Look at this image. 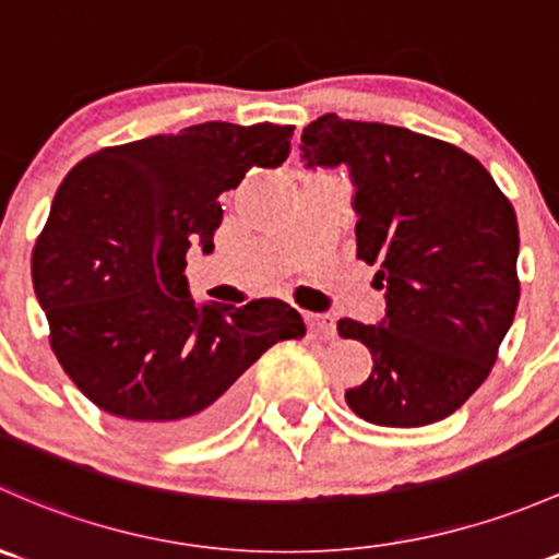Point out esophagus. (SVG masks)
Here are the masks:
<instances>
[{
  "mask_svg": "<svg viewBox=\"0 0 559 559\" xmlns=\"http://www.w3.org/2000/svg\"><path fill=\"white\" fill-rule=\"evenodd\" d=\"M305 324H308L310 332L324 334V337H334V321L329 316L321 313H305Z\"/></svg>",
  "mask_w": 559,
  "mask_h": 559,
  "instance_id": "1",
  "label": "esophagus"
}]
</instances>
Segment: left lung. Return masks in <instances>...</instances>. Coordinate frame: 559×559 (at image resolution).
<instances>
[{"mask_svg": "<svg viewBox=\"0 0 559 559\" xmlns=\"http://www.w3.org/2000/svg\"><path fill=\"white\" fill-rule=\"evenodd\" d=\"M305 166H348L356 257L378 264L380 324L340 319L372 354L345 391L358 418L418 428L455 413L485 383L520 299V230L490 171L409 128L324 115L302 131Z\"/></svg>", "mask_w": 559, "mask_h": 559, "instance_id": "1", "label": "left lung"}]
</instances>
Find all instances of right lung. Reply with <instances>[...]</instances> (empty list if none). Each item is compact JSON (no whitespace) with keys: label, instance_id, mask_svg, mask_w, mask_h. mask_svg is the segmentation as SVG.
Instances as JSON below:
<instances>
[{"label":"right lung","instance_id":"right-lung-1","mask_svg":"<svg viewBox=\"0 0 559 559\" xmlns=\"http://www.w3.org/2000/svg\"><path fill=\"white\" fill-rule=\"evenodd\" d=\"M295 126L201 122L104 146L52 198L32 251L34 295L72 383L146 442H187L225 426L243 372L270 345L305 337L281 299L195 305L187 249L214 251L222 192L289 157Z\"/></svg>","mask_w":559,"mask_h":559}]
</instances>
